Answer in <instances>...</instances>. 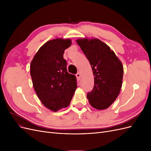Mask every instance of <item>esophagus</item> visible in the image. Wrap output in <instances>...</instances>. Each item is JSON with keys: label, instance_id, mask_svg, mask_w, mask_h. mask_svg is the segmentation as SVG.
Segmentation results:
<instances>
[{"label": "esophagus", "instance_id": "34e87169", "mask_svg": "<svg viewBox=\"0 0 151 151\" xmlns=\"http://www.w3.org/2000/svg\"><path fill=\"white\" fill-rule=\"evenodd\" d=\"M76 76L77 79H80V77H81V74H80V72H77Z\"/></svg>", "mask_w": 151, "mask_h": 151}]
</instances>
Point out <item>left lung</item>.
Returning a JSON list of instances; mask_svg holds the SVG:
<instances>
[{
	"mask_svg": "<svg viewBox=\"0 0 151 151\" xmlns=\"http://www.w3.org/2000/svg\"><path fill=\"white\" fill-rule=\"evenodd\" d=\"M92 67L94 85L87 94L89 103L97 109L110 106L119 94L122 86L123 67L115 53L97 38L76 41Z\"/></svg>",
	"mask_w": 151,
	"mask_h": 151,
	"instance_id": "1",
	"label": "left lung"
}]
</instances>
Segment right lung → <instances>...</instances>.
<instances>
[{
  "instance_id": "obj_1",
  "label": "right lung",
  "mask_w": 151,
  "mask_h": 151,
  "mask_svg": "<svg viewBox=\"0 0 151 151\" xmlns=\"http://www.w3.org/2000/svg\"><path fill=\"white\" fill-rule=\"evenodd\" d=\"M70 39L50 40L41 47L30 65L33 88L45 107L53 111L67 107L77 88L74 75L68 74L64 50Z\"/></svg>"
}]
</instances>
